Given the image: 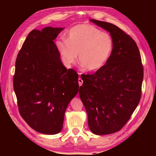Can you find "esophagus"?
Wrapping results in <instances>:
<instances>
[{
  "mask_svg": "<svg viewBox=\"0 0 156 156\" xmlns=\"http://www.w3.org/2000/svg\"><path fill=\"white\" fill-rule=\"evenodd\" d=\"M79 74H80V73H79ZM78 83H79V85H80V86H81L82 84H83V80H82V78H78Z\"/></svg>",
  "mask_w": 156,
  "mask_h": 156,
  "instance_id": "34e87169",
  "label": "esophagus"
}]
</instances>
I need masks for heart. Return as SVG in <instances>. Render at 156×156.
Instances as JSON below:
<instances>
[{"label":"heart","mask_w":156,"mask_h":156,"mask_svg":"<svg viewBox=\"0 0 156 156\" xmlns=\"http://www.w3.org/2000/svg\"><path fill=\"white\" fill-rule=\"evenodd\" d=\"M63 60L67 65L79 61L87 70L95 72L106 64L113 49V39L91 25H78L69 30L67 40L57 42Z\"/></svg>","instance_id":"heart-1"}]
</instances>
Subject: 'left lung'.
<instances>
[{"mask_svg":"<svg viewBox=\"0 0 156 156\" xmlns=\"http://www.w3.org/2000/svg\"><path fill=\"white\" fill-rule=\"evenodd\" d=\"M110 32L113 49L109 59L94 74H83L79 95L92 133L107 135L120 131L139 104L143 65L137 44L112 23L90 20Z\"/></svg>","mask_w":156,"mask_h":156,"instance_id":"1","label":"left lung"}]
</instances>
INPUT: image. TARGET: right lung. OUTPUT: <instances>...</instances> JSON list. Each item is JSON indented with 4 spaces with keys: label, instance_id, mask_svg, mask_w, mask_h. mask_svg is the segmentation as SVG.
I'll return each instance as SVG.
<instances>
[{
    "label": "right lung",
    "instance_id": "add662e5",
    "mask_svg": "<svg viewBox=\"0 0 156 156\" xmlns=\"http://www.w3.org/2000/svg\"><path fill=\"white\" fill-rule=\"evenodd\" d=\"M63 28L33 30L17 55L13 78L21 117L39 133L61 131L68 104L78 91V75L67 69L54 40Z\"/></svg>",
    "mask_w": 156,
    "mask_h": 156
}]
</instances>
